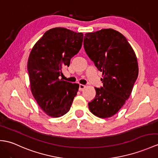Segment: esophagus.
Masks as SVG:
<instances>
[{"label": "esophagus", "mask_w": 158, "mask_h": 158, "mask_svg": "<svg viewBox=\"0 0 158 158\" xmlns=\"http://www.w3.org/2000/svg\"><path fill=\"white\" fill-rule=\"evenodd\" d=\"M85 86L84 85H81V84H80L79 85V91H83L84 89H85Z\"/></svg>", "instance_id": "esophagus-1"}]
</instances>
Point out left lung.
Here are the masks:
<instances>
[{
	"mask_svg": "<svg viewBox=\"0 0 158 158\" xmlns=\"http://www.w3.org/2000/svg\"><path fill=\"white\" fill-rule=\"evenodd\" d=\"M83 46L103 75V86L95 87L96 94L88 103L89 109L100 118L111 117L129 99L138 77L136 55L127 38L112 29L87 33Z\"/></svg>",
	"mask_w": 158,
	"mask_h": 158,
	"instance_id": "1",
	"label": "left lung"
}]
</instances>
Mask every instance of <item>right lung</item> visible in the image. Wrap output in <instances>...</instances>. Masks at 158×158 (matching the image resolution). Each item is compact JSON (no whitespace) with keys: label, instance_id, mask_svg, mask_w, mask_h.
<instances>
[{"label":"right lung","instance_id":"1","mask_svg":"<svg viewBox=\"0 0 158 158\" xmlns=\"http://www.w3.org/2000/svg\"><path fill=\"white\" fill-rule=\"evenodd\" d=\"M83 34L64 27L49 29L29 54L27 71L31 93L42 110L58 118L67 114L79 85L59 79L62 69L82 46Z\"/></svg>","mask_w":158,"mask_h":158}]
</instances>
